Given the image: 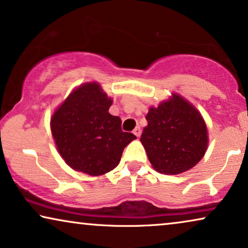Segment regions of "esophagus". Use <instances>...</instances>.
Here are the masks:
<instances>
[{
    "instance_id": "esophagus-1",
    "label": "esophagus",
    "mask_w": 248,
    "mask_h": 248,
    "mask_svg": "<svg viewBox=\"0 0 248 248\" xmlns=\"http://www.w3.org/2000/svg\"><path fill=\"white\" fill-rule=\"evenodd\" d=\"M133 133H134V135H137V138H139L141 135V127L140 126H137L133 130Z\"/></svg>"
}]
</instances>
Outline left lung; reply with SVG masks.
<instances>
[{"label":"left lung","instance_id":"left-lung-1","mask_svg":"<svg viewBox=\"0 0 248 248\" xmlns=\"http://www.w3.org/2000/svg\"><path fill=\"white\" fill-rule=\"evenodd\" d=\"M140 141L155 170L166 175L184 172L201 160L208 147L204 121L188 101L174 94L151 107Z\"/></svg>","mask_w":248,"mask_h":248}]
</instances>
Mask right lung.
<instances>
[{"instance_id": "right-lung-1", "label": "right lung", "mask_w": 248, "mask_h": 248, "mask_svg": "<svg viewBox=\"0 0 248 248\" xmlns=\"http://www.w3.org/2000/svg\"><path fill=\"white\" fill-rule=\"evenodd\" d=\"M111 99L98 83L73 91L54 113L50 128L59 152L74 170L98 176L120 164L124 148L137 137L122 131V121L108 113Z\"/></svg>"}]
</instances>
